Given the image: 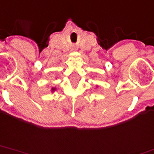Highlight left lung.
Listing matches in <instances>:
<instances>
[{"mask_svg": "<svg viewBox=\"0 0 154 154\" xmlns=\"http://www.w3.org/2000/svg\"><path fill=\"white\" fill-rule=\"evenodd\" d=\"M98 87H99L98 85H97V88H98Z\"/></svg>", "mask_w": 154, "mask_h": 154, "instance_id": "8db88e82", "label": "left lung"}]
</instances>
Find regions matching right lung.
<instances>
[{
	"mask_svg": "<svg viewBox=\"0 0 154 154\" xmlns=\"http://www.w3.org/2000/svg\"><path fill=\"white\" fill-rule=\"evenodd\" d=\"M56 88L55 87H52V88H51V92H52V93H53V92H54V91H56Z\"/></svg>",
	"mask_w": 154,
	"mask_h": 154,
	"instance_id": "add662e5",
	"label": "right lung"
}]
</instances>
